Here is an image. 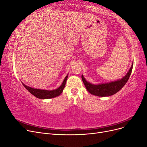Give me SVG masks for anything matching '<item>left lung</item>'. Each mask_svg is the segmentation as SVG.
<instances>
[{"mask_svg": "<svg viewBox=\"0 0 147 147\" xmlns=\"http://www.w3.org/2000/svg\"><path fill=\"white\" fill-rule=\"evenodd\" d=\"M132 67L133 63L129 70L128 71V72L125 76L123 77L121 79H119L118 80L115 82L99 84H94L90 83V82H88L86 80V79L83 76V75H82V81L88 91L90 92L91 94L99 97L112 96L118 92L124 86V84L127 83L131 74Z\"/></svg>", "mask_w": 147, "mask_h": 147, "instance_id": "8db88e82", "label": "left lung"}]
</instances>
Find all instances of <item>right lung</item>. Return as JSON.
I'll return each mask as SVG.
<instances>
[{
    "instance_id": "add662e5",
    "label": "right lung",
    "mask_w": 147,
    "mask_h": 147,
    "mask_svg": "<svg viewBox=\"0 0 147 147\" xmlns=\"http://www.w3.org/2000/svg\"><path fill=\"white\" fill-rule=\"evenodd\" d=\"M68 78V75H67L65 78H64V81L62 83L61 85L58 88L54 90H40V89H35L33 88H31L25 85L22 82V84L25 88L30 93H31L32 95L35 96L38 99H51L53 97H55L59 96L63 91L64 88L65 86V83L67 81V79Z\"/></svg>"
}]
</instances>
